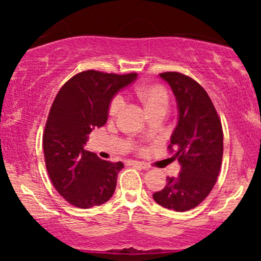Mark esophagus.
<instances>
[{
  "mask_svg": "<svg viewBox=\"0 0 261 261\" xmlns=\"http://www.w3.org/2000/svg\"><path fill=\"white\" fill-rule=\"evenodd\" d=\"M128 166H134V167H139L141 169H147V166H146L145 163H142V162H137V161H128L127 162Z\"/></svg>",
  "mask_w": 261,
  "mask_h": 261,
  "instance_id": "obj_1",
  "label": "esophagus"
}]
</instances>
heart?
<instances>
[{
    "label": "heart",
    "mask_w": 261,
    "mask_h": 261,
    "mask_svg": "<svg viewBox=\"0 0 261 261\" xmlns=\"http://www.w3.org/2000/svg\"><path fill=\"white\" fill-rule=\"evenodd\" d=\"M137 97L142 101L143 106L148 110V113L154 112L158 109H166L168 108L169 98L168 92L163 86L160 85H147L141 86L136 89ZM124 107V98L120 94L115 95L110 101L109 114L112 116H115L116 114L121 110Z\"/></svg>",
    "instance_id": "obj_1"
}]
</instances>
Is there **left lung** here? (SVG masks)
<instances>
[{
    "instance_id": "8db88e82",
    "label": "left lung",
    "mask_w": 261,
    "mask_h": 261,
    "mask_svg": "<svg viewBox=\"0 0 261 261\" xmlns=\"http://www.w3.org/2000/svg\"><path fill=\"white\" fill-rule=\"evenodd\" d=\"M160 77L170 86L178 107L168 148L175 147L173 157L180 164V173L168 176L153 199L163 207L184 212L201 203L215 187L223 155L222 125L208 94L196 81L179 72Z\"/></svg>"
}]
</instances>
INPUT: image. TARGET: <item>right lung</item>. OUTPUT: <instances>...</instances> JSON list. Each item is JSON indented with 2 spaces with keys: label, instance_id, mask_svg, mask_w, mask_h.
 Listing matches in <instances>:
<instances>
[{
  "label": "right lung",
  "instance_id": "add662e5",
  "mask_svg": "<svg viewBox=\"0 0 261 261\" xmlns=\"http://www.w3.org/2000/svg\"><path fill=\"white\" fill-rule=\"evenodd\" d=\"M136 77L85 71L68 80L54 100L43 137L45 164L58 193L76 207L99 206L115 191L124 164L100 160L85 146L93 128L107 122L116 93Z\"/></svg>",
  "mask_w": 261,
  "mask_h": 261
}]
</instances>
